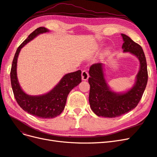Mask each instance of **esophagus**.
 I'll use <instances>...</instances> for the list:
<instances>
[{
    "label": "esophagus",
    "mask_w": 157,
    "mask_h": 157,
    "mask_svg": "<svg viewBox=\"0 0 157 157\" xmlns=\"http://www.w3.org/2000/svg\"><path fill=\"white\" fill-rule=\"evenodd\" d=\"M82 79L83 80H87L89 78V74H88V72L86 70H83L82 71Z\"/></svg>",
    "instance_id": "1"
}]
</instances>
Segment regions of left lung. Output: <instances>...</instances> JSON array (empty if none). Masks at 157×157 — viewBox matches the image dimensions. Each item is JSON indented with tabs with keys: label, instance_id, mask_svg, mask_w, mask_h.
Returning <instances> with one entry per match:
<instances>
[{
	"label": "left lung",
	"instance_id": "1",
	"mask_svg": "<svg viewBox=\"0 0 157 157\" xmlns=\"http://www.w3.org/2000/svg\"><path fill=\"white\" fill-rule=\"evenodd\" d=\"M124 52L135 56L140 61V69L133 86L126 92H116L109 86L104 74V65L98 63L90 68L89 103L98 117L115 118L134 109L140 102L148 80L147 61L143 49L129 36L121 34Z\"/></svg>",
	"mask_w": 157,
	"mask_h": 157
}]
</instances>
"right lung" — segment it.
Listing matches in <instances>:
<instances>
[{"instance_id":"right-lung-1","label":"right lung","mask_w":157,"mask_h":157,"mask_svg":"<svg viewBox=\"0 0 157 157\" xmlns=\"http://www.w3.org/2000/svg\"><path fill=\"white\" fill-rule=\"evenodd\" d=\"M50 31L45 27H39L28 36L18 47L14 56L10 71L12 88L18 105L31 115L40 118H52L59 115L65 106L68 94L82 81L81 71L65 75L50 91L39 96H31L22 90L17 76V63L21 48L40 34Z\"/></svg>"}]
</instances>
